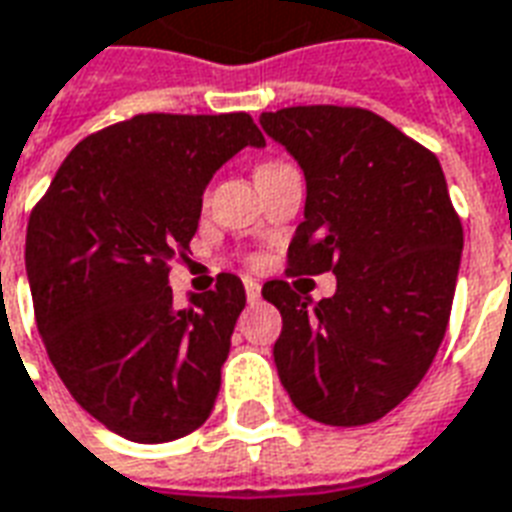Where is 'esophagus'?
Listing matches in <instances>:
<instances>
[{
    "label": "esophagus",
    "mask_w": 512,
    "mask_h": 512,
    "mask_svg": "<svg viewBox=\"0 0 512 512\" xmlns=\"http://www.w3.org/2000/svg\"><path fill=\"white\" fill-rule=\"evenodd\" d=\"M244 290H246V298L255 304V301H260V282H255V279H244Z\"/></svg>",
    "instance_id": "obj_1"
}]
</instances>
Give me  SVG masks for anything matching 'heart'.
Wrapping results in <instances>:
<instances>
[{
	"instance_id": "b5f03b06",
	"label": "heart",
	"mask_w": 512,
	"mask_h": 512,
	"mask_svg": "<svg viewBox=\"0 0 512 512\" xmlns=\"http://www.w3.org/2000/svg\"><path fill=\"white\" fill-rule=\"evenodd\" d=\"M271 165H276V162H271ZM263 168H268V165H263Z\"/></svg>"
}]
</instances>
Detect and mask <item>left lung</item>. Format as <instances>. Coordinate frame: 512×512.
Returning <instances> with one entry per match:
<instances>
[{
	"mask_svg": "<svg viewBox=\"0 0 512 512\" xmlns=\"http://www.w3.org/2000/svg\"><path fill=\"white\" fill-rule=\"evenodd\" d=\"M306 179L290 274H336L323 301L266 282L282 314L274 363L306 418L363 426L407 399L445 339L464 233L429 149L363 108L263 113Z\"/></svg>",
	"mask_w": 512,
	"mask_h": 512,
	"instance_id": "1",
	"label": "left lung"
}]
</instances>
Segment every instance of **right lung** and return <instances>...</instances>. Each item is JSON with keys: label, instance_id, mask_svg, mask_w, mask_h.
<instances>
[{"label": "right lung", "instance_id": "obj_1", "mask_svg": "<svg viewBox=\"0 0 512 512\" xmlns=\"http://www.w3.org/2000/svg\"><path fill=\"white\" fill-rule=\"evenodd\" d=\"M266 138L246 113H143L81 140L26 227V279L67 391L119 437L160 445L206 423L246 293L219 274L173 304L168 263L198 230L203 192Z\"/></svg>", "mask_w": 512, "mask_h": 512}]
</instances>
